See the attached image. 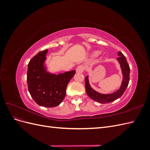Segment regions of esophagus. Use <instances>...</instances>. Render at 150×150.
I'll list each match as a JSON object with an SVG mask.
<instances>
[{"label":"esophagus","mask_w":150,"mask_h":150,"mask_svg":"<svg viewBox=\"0 0 150 150\" xmlns=\"http://www.w3.org/2000/svg\"><path fill=\"white\" fill-rule=\"evenodd\" d=\"M76 71L77 73H82V72H83V71H84V67L82 65L79 66L78 67L76 68Z\"/></svg>","instance_id":"1"}]
</instances>
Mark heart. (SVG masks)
<instances>
[{
  "instance_id": "heart-1",
  "label": "heart",
  "mask_w": 150,
  "mask_h": 150,
  "mask_svg": "<svg viewBox=\"0 0 150 150\" xmlns=\"http://www.w3.org/2000/svg\"><path fill=\"white\" fill-rule=\"evenodd\" d=\"M101 51H94L92 53V56L94 57H97L99 55V54H101Z\"/></svg>"
}]
</instances>
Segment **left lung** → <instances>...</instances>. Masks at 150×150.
Returning <instances> with one entry per match:
<instances>
[{"mask_svg":"<svg viewBox=\"0 0 150 150\" xmlns=\"http://www.w3.org/2000/svg\"><path fill=\"white\" fill-rule=\"evenodd\" d=\"M117 56H119L116 58V60L120 65L122 74V80L120 88L116 90V91L109 94H102L99 93L91 86L89 81V76H86L85 78L86 93H87L88 96L93 99L94 101L101 104L111 103L115 101L116 99L120 98L125 93L129 81L130 68L123 54L119 51L117 52Z\"/></svg>","mask_w":150,"mask_h":150,"instance_id":"obj_1","label":"left lung"}]
</instances>
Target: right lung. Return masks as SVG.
<instances>
[{
  "mask_svg": "<svg viewBox=\"0 0 150 150\" xmlns=\"http://www.w3.org/2000/svg\"><path fill=\"white\" fill-rule=\"evenodd\" d=\"M48 50L40 51L31 59L27 72L28 90L40 106L52 108L60 104L66 96L67 85L76 73L74 70L59 74L47 71Z\"/></svg>",
  "mask_w": 150,
  "mask_h": 150,
  "instance_id": "right-lung-1",
  "label": "right lung"
}]
</instances>
